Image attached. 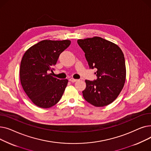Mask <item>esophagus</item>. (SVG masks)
<instances>
[{
  "label": "esophagus",
  "instance_id": "1",
  "mask_svg": "<svg viewBox=\"0 0 151 151\" xmlns=\"http://www.w3.org/2000/svg\"><path fill=\"white\" fill-rule=\"evenodd\" d=\"M78 80H76V79H73V78H70L69 79V81L72 82V83H74V82H76Z\"/></svg>",
  "mask_w": 151,
  "mask_h": 151
}]
</instances>
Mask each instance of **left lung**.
Listing matches in <instances>:
<instances>
[{
  "label": "left lung",
  "mask_w": 151,
  "mask_h": 151,
  "mask_svg": "<svg viewBox=\"0 0 151 151\" xmlns=\"http://www.w3.org/2000/svg\"><path fill=\"white\" fill-rule=\"evenodd\" d=\"M90 68H97V80H85L83 97L91 105L106 106L121 92L126 77L124 54L117 45L99 37L78 40Z\"/></svg>",
  "instance_id": "1"
}]
</instances>
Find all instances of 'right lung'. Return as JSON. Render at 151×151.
Wrapping results in <instances>:
<instances>
[{
  "label": "right lung",
  "instance_id": "1",
  "mask_svg": "<svg viewBox=\"0 0 151 151\" xmlns=\"http://www.w3.org/2000/svg\"><path fill=\"white\" fill-rule=\"evenodd\" d=\"M68 40H43L31 46L24 54L20 65V81L27 96L37 106L48 108L61 99L68 80L51 76L60 54L70 46Z\"/></svg>",
  "mask_w": 151,
  "mask_h": 151
}]
</instances>
